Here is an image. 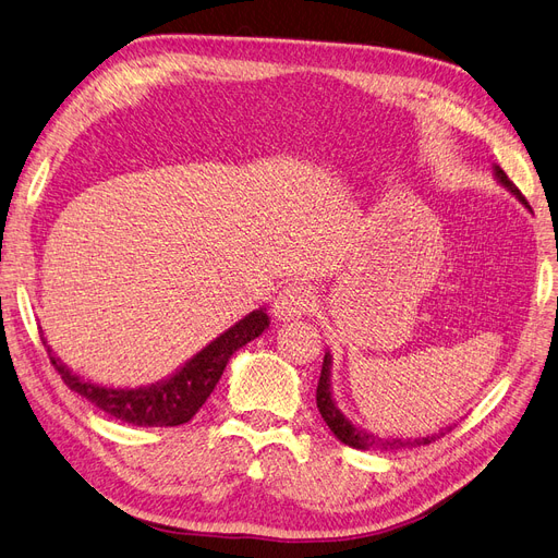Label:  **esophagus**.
Returning <instances> with one entry per match:
<instances>
[{"instance_id":"1","label":"esophagus","mask_w":558,"mask_h":558,"mask_svg":"<svg viewBox=\"0 0 558 558\" xmlns=\"http://www.w3.org/2000/svg\"><path fill=\"white\" fill-rule=\"evenodd\" d=\"M311 305H313V301H311L308 290H305L303 284H290L276 296L274 315L280 322H292V319H299L308 313Z\"/></svg>"}]
</instances>
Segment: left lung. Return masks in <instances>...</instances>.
<instances>
[{"mask_svg": "<svg viewBox=\"0 0 558 558\" xmlns=\"http://www.w3.org/2000/svg\"><path fill=\"white\" fill-rule=\"evenodd\" d=\"M494 178L500 183V187H506L510 194H514V199L531 210L529 202L521 196V192L517 190V185L510 181V178L506 175V171H502L498 165H494ZM331 352L327 350L325 352V364H322V373H319V383H317V408H319V415L322 420L327 422V426L331 428V434L340 440L345 442L354 449H383V452H391V449H401V447H422V445H428L438 440L440 436H445L447 430H452V426H445L440 428L438 434H430V436H424V438H380L377 434H373V430L368 428H362L352 424V420H348L343 412H340V408L336 405V399H333V387H331Z\"/></svg>", "mask_w": 558, "mask_h": 558, "instance_id": "1", "label": "left lung"}]
</instances>
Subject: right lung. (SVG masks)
Here are the masks:
<instances>
[{
    "label": "right lung",
    "instance_id": "right-lung-1",
    "mask_svg": "<svg viewBox=\"0 0 558 558\" xmlns=\"http://www.w3.org/2000/svg\"><path fill=\"white\" fill-rule=\"evenodd\" d=\"M268 325H271V317L266 315V308L253 311L225 333L210 340L204 350L187 359L181 368L165 377V380L134 389L89 383L66 368L62 359L52 354L50 345L48 354L66 387L101 408L106 415L134 426H178L190 422L196 415V410L206 403L215 385L220 383L231 354L262 336Z\"/></svg>",
    "mask_w": 558,
    "mask_h": 558
}]
</instances>
